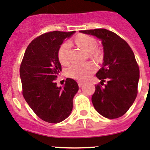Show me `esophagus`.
<instances>
[{"label":"esophagus","instance_id":"1","mask_svg":"<svg viewBox=\"0 0 150 150\" xmlns=\"http://www.w3.org/2000/svg\"><path fill=\"white\" fill-rule=\"evenodd\" d=\"M83 85V83H82V82H80V81L78 82V86H79V87H81Z\"/></svg>","mask_w":150,"mask_h":150}]
</instances>
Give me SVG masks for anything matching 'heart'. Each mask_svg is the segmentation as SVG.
<instances>
[{
    "mask_svg": "<svg viewBox=\"0 0 150 150\" xmlns=\"http://www.w3.org/2000/svg\"><path fill=\"white\" fill-rule=\"evenodd\" d=\"M76 43L82 50L88 52V55L94 59L99 60L102 58V51L96 47V40L93 38L86 34H79L75 39ZM71 43L69 41L64 42L58 50V59L63 65H66L70 62L69 50ZM96 70L95 64L86 62L84 64H74L66 69L65 73L68 77L77 79L79 81H85L90 77Z\"/></svg>",
    "mask_w": 150,
    "mask_h": 150,
    "instance_id": "b5f03b06",
    "label": "heart"
}]
</instances>
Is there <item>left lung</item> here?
I'll list each match as a JSON object with an SVG mask.
<instances>
[{
	"label": "left lung",
	"instance_id": "left-lung-1",
	"mask_svg": "<svg viewBox=\"0 0 150 150\" xmlns=\"http://www.w3.org/2000/svg\"><path fill=\"white\" fill-rule=\"evenodd\" d=\"M102 41L103 67L96 74L101 80L95 86L91 97L94 107L107 119L121 117L133 104L137 95L139 66L126 41L114 32L104 28L80 30ZM104 81L108 84L102 87Z\"/></svg>",
	"mask_w": 150,
	"mask_h": 150
}]
</instances>
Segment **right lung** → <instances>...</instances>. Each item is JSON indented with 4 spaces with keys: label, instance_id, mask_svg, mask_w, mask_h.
<instances>
[{
    "label": "right lung",
    "instance_id": "add662e5",
    "mask_svg": "<svg viewBox=\"0 0 150 150\" xmlns=\"http://www.w3.org/2000/svg\"><path fill=\"white\" fill-rule=\"evenodd\" d=\"M75 31H50L36 38L28 46L20 65L22 95L35 114L43 121L59 123L71 114L73 98L79 90L67 78L63 88L55 83L62 65L58 50L64 40Z\"/></svg>",
    "mask_w": 150,
    "mask_h": 150
}]
</instances>
